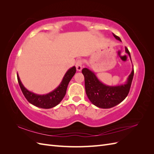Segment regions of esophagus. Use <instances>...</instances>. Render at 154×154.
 Returning <instances> with one entry per match:
<instances>
[{
  "label": "esophagus",
  "instance_id": "1",
  "mask_svg": "<svg viewBox=\"0 0 154 154\" xmlns=\"http://www.w3.org/2000/svg\"><path fill=\"white\" fill-rule=\"evenodd\" d=\"M82 65H83V61L82 60H78L76 63V67L78 71H81L82 69Z\"/></svg>",
  "mask_w": 154,
  "mask_h": 154
}]
</instances>
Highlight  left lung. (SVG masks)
Returning a JSON list of instances; mask_svg holds the SVG:
<instances>
[{
	"label": "left lung",
	"mask_w": 154,
	"mask_h": 154,
	"mask_svg": "<svg viewBox=\"0 0 154 154\" xmlns=\"http://www.w3.org/2000/svg\"><path fill=\"white\" fill-rule=\"evenodd\" d=\"M113 35L116 39L122 42L119 37L114 33ZM125 53L128 54L131 60L127 48H125ZM82 73L85 78L86 94L90 101L99 108L110 109L120 103L127 96L133 80L134 68L127 81L123 84L114 86L107 85L102 83L89 68L83 69Z\"/></svg>",
	"instance_id": "obj_1"
}]
</instances>
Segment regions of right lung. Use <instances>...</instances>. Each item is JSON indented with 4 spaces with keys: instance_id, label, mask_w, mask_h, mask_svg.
Wrapping results in <instances>:
<instances>
[{
    "instance_id": "add662e5",
    "label": "right lung",
    "mask_w": 154,
    "mask_h": 154,
    "mask_svg": "<svg viewBox=\"0 0 154 154\" xmlns=\"http://www.w3.org/2000/svg\"><path fill=\"white\" fill-rule=\"evenodd\" d=\"M76 67L73 66L68 69L65 74L60 85L46 94H37L27 90L22 84V83L17 74V79L23 94L29 103L37 107L42 109H51L58 105L66 94V91L69 82L76 73Z\"/></svg>"
}]
</instances>
